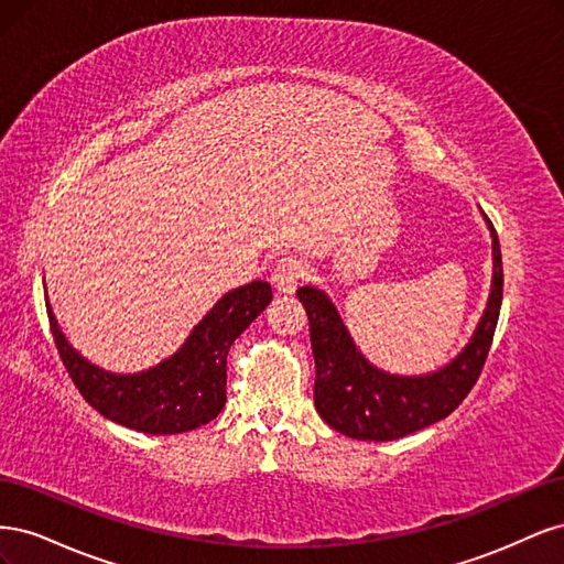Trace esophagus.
Returning a JSON list of instances; mask_svg holds the SVG:
<instances>
[{
  "label": "esophagus",
  "instance_id": "esophagus-1",
  "mask_svg": "<svg viewBox=\"0 0 564 564\" xmlns=\"http://www.w3.org/2000/svg\"><path fill=\"white\" fill-rule=\"evenodd\" d=\"M303 275H305L303 261L296 259V256H284V259H280L275 268H272L270 280L280 294H294Z\"/></svg>",
  "mask_w": 564,
  "mask_h": 564
}]
</instances>
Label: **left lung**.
I'll return each mask as SVG.
<instances>
[{"mask_svg": "<svg viewBox=\"0 0 564 564\" xmlns=\"http://www.w3.org/2000/svg\"><path fill=\"white\" fill-rule=\"evenodd\" d=\"M485 224L494 259L487 308L464 350L437 371L400 377L371 365L355 346L332 299L311 284L299 289L296 296L311 319L315 409L334 431L352 440H398L442 421L464 402L485 367L503 299L499 237L487 216Z\"/></svg>", "mask_w": 564, "mask_h": 564, "instance_id": "8db88e82", "label": "left lung"}]
</instances>
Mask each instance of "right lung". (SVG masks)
I'll list each match as a JSON object with an SVG mask.
<instances>
[{"label": "right lung", "instance_id": "right-lung-1", "mask_svg": "<svg viewBox=\"0 0 564 564\" xmlns=\"http://www.w3.org/2000/svg\"><path fill=\"white\" fill-rule=\"evenodd\" d=\"M272 301L263 280L230 289L204 315L183 346L160 365L112 373L79 355L58 327L46 296V313L61 360L82 398L106 419L148 435L195 431L220 414L226 404L228 350Z\"/></svg>", "mask_w": 564, "mask_h": 564}]
</instances>
